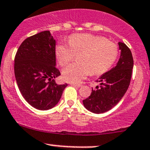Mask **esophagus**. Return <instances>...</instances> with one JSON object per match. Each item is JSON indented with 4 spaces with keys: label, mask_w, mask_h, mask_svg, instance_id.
Here are the masks:
<instances>
[{
    "label": "esophagus",
    "mask_w": 150,
    "mask_h": 150,
    "mask_svg": "<svg viewBox=\"0 0 150 150\" xmlns=\"http://www.w3.org/2000/svg\"><path fill=\"white\" fill-rule=\"evenodd\" d=\"M70 85H72V86L77 87V88H80V87L82 86V85H80V84H76V83H70Z\"/></svg>",
    "instance_id": "esophagus-1"
}]
</instances>
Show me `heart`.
Returning <instances> with one entry per match:
<instances>
[{"mask_svg":"<svg viewBox=\"0 0 150 150\" xmlns=\"http://www.w3.org/2000/svg\"><path fill=\"white\" fill-rule=\"evenodd\" d=\"M69 45L58 43L55 56L60 66H65L75 55L78 63H72L62 70L64 80L80 83L90 74L101 75L108 71L116 61L118 46L105 37L90 34H74L69 38Z\"/></svg>","mask_w":150,"mask_h":150,"instance_id":"b5f03b06","label":"heart"}]
</instances>
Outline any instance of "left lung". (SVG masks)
<instances>
[{
	"label": "left lung",
	"mask_w": 150,
	"mask_h": 150,
	"mask_svg": "<svg viewBox=\"0 0 150 150\" xmlns=\"http://www.w3.org/2000/svg\"><path fill=\"white\" fill-rule=\"evenodd\" d=\"M119 46L121 55L117 65L97 80L100 86L92 88L90 96L83 100L84 106L92 112L99 114L111 110L129 88L134 64L132 55L125 43L120 42Z\"/></svg>",
	"instance_id": "1"
}]
</instances>
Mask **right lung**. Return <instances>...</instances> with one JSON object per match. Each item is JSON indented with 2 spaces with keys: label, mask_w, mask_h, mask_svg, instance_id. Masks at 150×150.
Returning a JSON list of instances; mask_svg holds the SVG:
<instances>
[{
  "label": "right lung",
  "mask_w": 150,
  "mask_h": 150,
  "mask_svg": "<svg viewBox=\"0 0 150 150\" xmlns=\"http://www.w3.org/2000/svg\"><path fill=\"white\" fill-rule=\"evenodd\" d=\"M14 60L15 77L25 100L38 110L55 106L67 85H57L53 80L60 72L55 67V40L50 31L27 38Z\"/></svg>",
  "instance_id": "add662e5"
}]
</instances>
